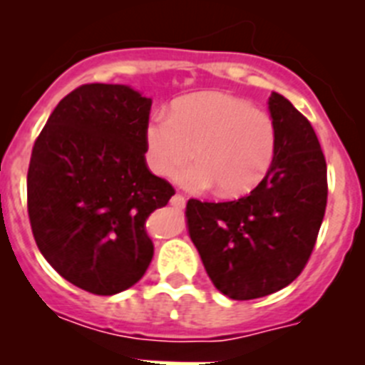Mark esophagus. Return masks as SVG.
Listing matches in <instances>:
<instances>
[{"label": "esophagus", "instance_id": "1", "mask_svg": "<svg viewBox=\"0 0 365 365\" xmlns=\"http://www.w3.org/2000/svg\"><path fill=\"white\" fill-rule=\"evenodd\" d=\"M170 202H172V206H175V208H185V205H186V199L182 197V195H173L172 199H170Z\"/></svg>", "mask_w": 365, "mask_h": 365}]
</instances>
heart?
<instances>
[{
    "label": "heart",
    "instance_id": "heart-1",
    "mask_svg": "<svg viewBox=\"0 0 365 365\" xmlns=\"http://www.w3.org/2000/svg\"><path fill=\"white\" fill-rule=\"evenodd\" d=\"M146 160L168 175L195 155L175 179L190 190L217 185L227 197L245 195L265 179L276 157L278 131L265 111L248 100L202 91L175 100L170 117L155 115L144 125Z\"/></svg>",
    "mask_w": 365,
    "mask_h": 365
}]
</instances>
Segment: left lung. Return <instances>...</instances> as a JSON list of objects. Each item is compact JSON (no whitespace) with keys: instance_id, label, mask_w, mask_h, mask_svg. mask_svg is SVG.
<instances>
[{"instance_id":"1","label":"left lung","mask_w":365,"mask_h":365,"mask_svg":"<svg viewBox=\"0 0 365 365\" xmlns=\"http://www.w3.org/2000/svg\"><path fill=\"white\" fill-rule=\"evenodd\" d=\"M269 111L278 146L265 179L237 201L186 206L206 274L232 299L263 298L294 282L327 205V164L311 122L279 93L270 95Z\"/></svg>"}]
</instances>
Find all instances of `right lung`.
I'll list each match as a JSON object with an SVG mask.
<instances>
[{
    "label": "right lung",
    "mask_w": 365,
    "mask_h": 365,
    "mask_svg": "<svg viewBox=\"0 0 365 365\" xmlns=\"http://www.w3.org/2000/svg\"><path fill=\"white\" fill-rule=\"evenodd\" d=\"M151 98L124 83H87L51 113L27 173L32 234L41 256L83 291L133 287L153 257L151 212L173 188L146 164Z\"/></svg>",
    "instance_id": "1"
}]
</instances>
